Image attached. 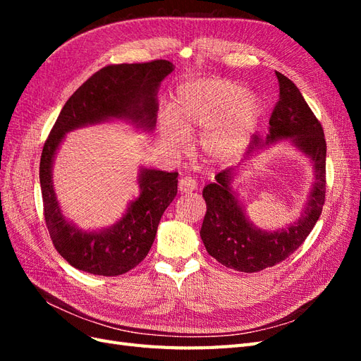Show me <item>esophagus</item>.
Listing matches in <instances>:
<instances>
[{
  "mask_svg": "<svg viewBox=\"0 0 361 361\" xmlns=\"http://www.w3.org/2000/svg\"><path fill=\"white\" fill-rule=\"evenodd\" d=\"M178 188H179V191L182 192V194H191L192 191H195L197 190V183H195V180L192 179V178H182L180 180H179V185H178Z\"/></svg>",
  "mask_w": 361,
  "mask_h": 361,
  "instance_id": "obj_1",
  "label": "esophagus"
}]
</instances>
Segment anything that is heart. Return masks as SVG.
Instances as JSON below:
<instances>
[{
	"instance_id": "heart-1",
	"label": "heart",
	"mask_w": 361,
	"mask_h": 361,
	"mask_svg": "<svg viewBox=\"0 0 361 361\" xmlns=\"http://www.w3.org/2000/svg\"><path fill=\"white\" fill-rule=\"evenodd\" d=\"M264 105L255 93L224 78H204L182 84L164 111L158 130L162 150L179 157L188 137L200 133L199 150L204 161L228 164L243 157L256 133Z\"/></svg>"
}]
</instances>
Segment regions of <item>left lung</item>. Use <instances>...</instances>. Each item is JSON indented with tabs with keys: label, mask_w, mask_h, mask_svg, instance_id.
Segmentation results:
<instances>
[{
	"label": "left lung",
	"mask_w": 361,
	"mask_h": 361,
	"mask_svg": "<svg viewBox=\"0 0 361 361\" xmlns=\"http://www.w3.org/2000/svg\"><path fill=\"white\" fill-rule=\"evenodd\" d=\"M280 94L269 118L267 140L255 137L245 158L281 140L307 157L314 170V180L298 220L279 231H262L251 223L244 204L233 190L236 169H227L215 176L214 183L203 188L206 215L200 228L206 251L226 268L241 272H257L289 257L309 236L322 212L325 202L324 130L298 87L288 76L276 72Z\"/></svg>",
	"instance_id": "1"
}]
</instances>
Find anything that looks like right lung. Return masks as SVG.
Wrapping results in <instances>:
<instances>
[{"instance_id": "right-lung-1", "label": "right lung", "mask_w": 361, "mask_h": 361, "mask_svg": "<svg viewBox=\"0 0 361 361\" xmlns=\"http://www.w3.org/2000/svg\"><path fill=\"white\" fill-rule=\"evenodd\" d=\"M174 69L167 60L113 64L76 90L52 126L40 158V188L52 244L69 264L94 276H120L137 267L155 241L164 211L178 194V173L141 167L140 194L111 227L87 232L63 215L52 185V164L64 135L73 129L123 120L152 133L157 125L161 81Z\"/></svg>"}]
</instances>
